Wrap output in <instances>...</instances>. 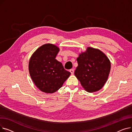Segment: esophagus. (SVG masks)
Segmentation results:
<instances>
[{
	"mask_svg": "<svg viewBox=\"0 0 132 132\" xmlns=\"http://www.w3.org/2000/svg\"><path fill=\"white\" fill-rule=\"evenodd\" d=\"M70 72H71V74H72V75H73V74H74V69H71V70H70Z\"/></svg>",
	"mask_w": 132,
	"mask_h": 132,
	"instance_id": "obj_1",
	"label": "esophagus"
}]
</instances>
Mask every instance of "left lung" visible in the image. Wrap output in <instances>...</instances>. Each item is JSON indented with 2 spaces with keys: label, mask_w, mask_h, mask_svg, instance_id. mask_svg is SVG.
Wrapping results in <instances>:
<instances>
[{
  "label": "left lung",
  "mask_w": 132,
  "mask_h": 132,
  "mask_svg": "<svg viewBox=\"0 0 132 132\" xmlns=\"http://www.w3.org/2000/svg\"><path fill=\"white\" fill-rule=\"evenodd\" d=\"M78 66L74 74L85 90L97 92L106 83L111 69L106 55L101 50L88 47L77 58Z\"/></svg>",
  "instance_id": "obj_1"
}]
</instances>
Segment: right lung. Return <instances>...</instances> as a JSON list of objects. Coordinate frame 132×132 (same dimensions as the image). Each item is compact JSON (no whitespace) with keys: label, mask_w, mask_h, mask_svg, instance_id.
I'll list each match as a JSON object with an SVG mask.
<instances>
[{"label":"right lung","mask_w":132,"mask_h":132,"mask_svg":"<svg viewBox=\"0 0 132 132\" xmlns=\"http://www.w3.org/2000/svg\"><path fill=\"white\" fill-rule=\"evenodd\" d=\"M59 51L56 45L45 44L38 47L29 60L30 77L36 86L44 93L57 92L71 75L55 59Z\"/></svg>","instance_id":"obj_1"}]
</instances>
